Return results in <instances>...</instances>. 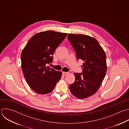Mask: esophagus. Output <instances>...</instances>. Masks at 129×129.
Segmentation results:
<instances>
[{
	"instance_id": "obj_1",
	"label": "esophagus",
	"mask_w": 129,
	"mask_h": 129,
	"mask_svg": "<svg viewBox=\"0 0 129 129\" xmlns=\"http://www.w3.org/2000/svg\"><path fill=\"white\" fill-rule=\"evenodd\" d=\"M69 74V72H62V74L64 75V76H66L67 75H68Z\"/></svg>"
}]
</instances>
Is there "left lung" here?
Returning a JSON list of instances; mask_svg holds the SVG:
<instances>
[{
  "instance_id": "8db88e82",
  "label": "left lung",
  "mask_w": 129,
  "mask_h": 129,
  "mask_svg": "<svg viewBox=\"0 0 129 129\" xmlns=\"http://www.w3.org/2000/svg\"><path fill=\"white\" fill-rule=\"evenodd\" d=\"M68 39L77 60L83 61L82 73H75V79L69 85L71 93L79 99L94 95L99 89L107 71L106 54L98 41L83 34H68Z\"/></svg>"
}]
</instances>
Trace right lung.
<instances>
[{"instance_id":"right-lung-1","label":"right lung","mask_w":129,"mask_h":129,"mask_svg":"<svg viewBox=\"0 0 129 129\" xmlns=\"http://www.w3.org/2000/svg\"><path fill=\"white\" fill-rule=\"evenodd\" d=\"M67 33L49 30L34 35L22 51V71L30 87L39 94L51 92L61 78L62 72L47 67L52 63L56 48Z\"/></svg>"}]
</instances>
